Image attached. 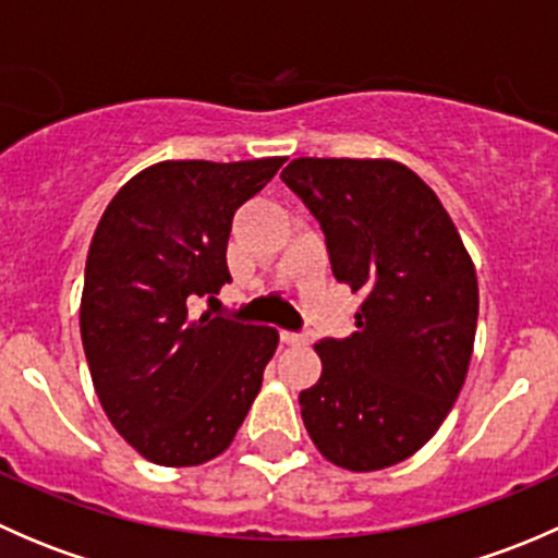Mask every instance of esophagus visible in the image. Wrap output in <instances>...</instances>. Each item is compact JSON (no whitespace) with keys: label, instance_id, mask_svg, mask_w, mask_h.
<instances>
[{"label":"esophagus","instance_id":"esophagus-1","mask_svg":"<svg viewBox=\"0 0 558 558\" xmlns=\"http://www.w3.org/2000/svg\"><path fill=\"white\" fill-rule=\"evenodd\" d=\"M280 340H283L286 345H305L307 337L305 335H296V331H280Z\"/></svg>","mask_w":558,"mask_h":558}]
</instances>
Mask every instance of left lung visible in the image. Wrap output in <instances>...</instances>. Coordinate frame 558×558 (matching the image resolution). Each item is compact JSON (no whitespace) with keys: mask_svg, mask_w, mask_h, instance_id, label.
<instances>
[{"mask_svg":"<svg viewBox=\"0 0 558 558\" xmlns=\"http://www.w3.org/2000/svg\"><path fill=\"white\" fill-rule=\"evenodd\" d=\"M283 183L318 218L331 272L362 291L348 340L315 342L318 384L300 393L313 446L375 472L410 459L451 413L470 369L477 275L435 191L393 159H313Z\"/></svg>","mask_w":558,"mask_h":558,"instance_id":"8db88e82","label":"left lung"}]
</instances>
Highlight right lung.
<instances>
[{"label": "right lung", "mask_w": 558, "mask_h": 558, "mask_svg": "<svg viewBox=\"0 0 558 558\" xmlns=\"http://www.w3.org/2000/svg\"><path fill=\"white\" fill-rule=\"evenodd\" d=\"M283 161H159L121 185L94 232L83 351L105 415L154 464L199 466L221 456L262 391L278 329L191 315L189 300L232 280L234 213Z\"/></svg>", "instance_id": "add662e5"}]
</instances>
